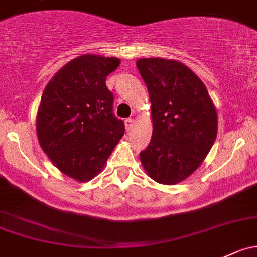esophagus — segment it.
Instances as JSON below:
<instances>
[{"label":"esophagus","mask_w":257,"mask_h":257,"mask_svg":"<svg viewBox=\"0 0 257 257\" xmlns=\"http://www.w3.org/2000/svg\"><path fill=\"white\" fill-rule=\"evenodd\" d=\"M135 121L132 120V118H127V120H125V127L127 131H130V130L132 128V126H134Z\"/></svg>","instance_id":"1"}]
</instances>
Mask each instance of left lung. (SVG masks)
Here are the masks:
<instances>
[{
  "instance_id": "obj_1",
  "label": "left lung",
  "mask_w": 257,
  "mask_h": 257,
  "mask_svg": "<svg viewBox=\"0 0 257 257\" xmlns=\"http://www.w3.org/2000/svg\"><path fill=\"white\" fill-rule=\"evenodd\" d=\"M151 99V143L140 153L147 175L175 185L189 178L211 151L218 131L217 110L206 85L176 60L136 62Z\"/></svg>"
}]
</instances>
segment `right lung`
Listing matches in <instances>:
<instances>
[{
    "label": "right lung",
    "instance_id": "obj_1",
    "mask_svg": "<svg viewBox=\"0 0 257 257\" xmlns=\"http://www.w3.org/2000/svg\"><path fill=\"white\" fill-rule=\"evenodd\" d=\"M117 57L82 55L62 66L46 84L37 115V136L60 172L79 183L92 180L123 136L112 114L106 77Z\"/></svg>",
    "mask_w": 257,
    "mask_h": 257
}]
</instances>
